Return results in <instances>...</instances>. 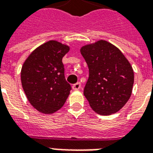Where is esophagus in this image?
Returning <instances> with one entry per match:
<instances>
[{
	"instance_id": "obj_1",
	"label": "esophagus",
	"mask_w": 153,
	"mask_h": 153,
	"mask_svg": "<svg viewBox=\"0 0 153 153\" xmlns=\"http://www.w3.org/2000/svg\"><path fill=\"white\" fill-rule=\"evenodd\" d=\"M80 88H81V83H76L75 84H74L73 86H72V88L74 90H79L80 89Z\"/></svg>"
}]
</instances>
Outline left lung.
Masks as SVG:
<instances>
[{"label": "left lung", "instance_id": "obj_1", "mask_svg": "<svg viewBox=\"0 0 153 153\" xmlns=\"http://www.w3.org/2000/svg\"><path fill=\"white\" fill-rule=\"evenodd\" d=\"M80 52L89 70L83 94L97 114L119 111L131 96L134 74L131 65L117 47L105 40L88 44Z\"/></svg>", "mask_w": 153, "mask_h": 153}]
</instances>
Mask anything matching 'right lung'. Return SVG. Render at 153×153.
Segmentation results:
<instances>
[{
  "mask_svg": "<svg viewBox=\"0 0 153 153\" xmlns=\"http://www.w3.org/2000/svg\"><path fill=\"white\" fill-rule=\"evenodd\" d=\"M69 51V46L51 40L37 47L22 66L23 89L28 102L39 112H56L70 95L71 86L65 80L62 63Z\"/></svg>",
  "mask_w": 153,
  "mask_h": 153,
  "instance_id": "add662e5",
  "label": "right lung"
}]
</instances>
